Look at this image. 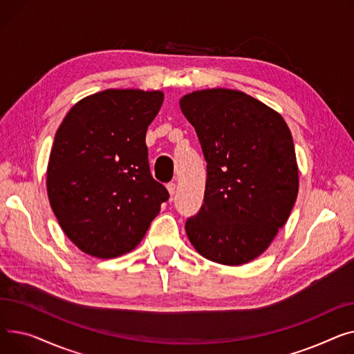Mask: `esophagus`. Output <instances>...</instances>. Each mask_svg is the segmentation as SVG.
<instances>
[{
	"label": "esophagus",
	"mask_w": 354,
	"mask_h": 354,
	"mask_svg": "<svg viewBox=\"0 0 354 354\" xmlns=\"http://www.w3.org/2000/svg\"><path fill=\"white\" fill-rule=\"evenodd\" d=\"M167 190H169L170 197L173 198V196L176 194V184H174V183H169V184H167Z\"/></svg>",
	"instance_id": "1"
}]
</instances>
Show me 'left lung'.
<instances>
[{
	"label": "left lung",
	"mask_w": 354,
	"mask_h": 354,
	"mask_svg": "<svg viewBox=\"0 0 354 354\" xmlns=\"http://www.w3.org/2000/svg\"><path fill=\"white\" fill-rule=\"evenodd\" d=\"M180 109L207 161L204 203L187 220V237L207 260L252 261L272 244L297 198L292 133L281 114L237 90L193 91L180 98Z\"/></svg>",
	"instance_id": "left-lung-1"
}]
</instances>
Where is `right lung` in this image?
<instances>
[{"label":"right lung","instance_id":"add662e5","mask_svg":"<svg viewBox=\"0 0 354 354\" xmlns=\"http://www.w3.org/2000/svg\"><path fill=\"white\" fill-rule=\"evenodd\" d=\"M162 91L109 88L80 100L59 124L47 194L66 236L93 257L138 245L169 192L150 173L145 133Z\"/></svg>","mask_w":354,"mask_h":354}]
</instances>
